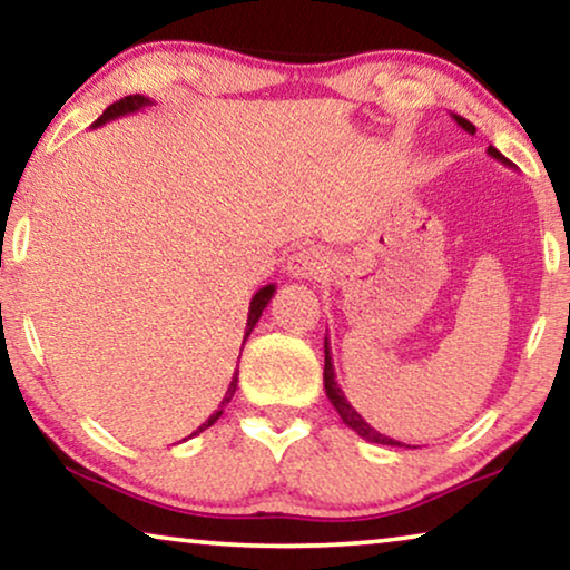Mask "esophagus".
Masks as SVG:
<instances>
[{
    "label": "esophagus",
    "instance_id": "esophagus-1",
    "mask_svg": "<svg viewBox=\"0 0 570 570\" xmlns=\"http://www.w3.org/2000/svg\"><path fill=\"white\" fill-rule=\"evenodd\" d=\"M326 267H330V256H326L322 248L311 246L295 252L291 259H287V272L298 279H316L322 277Z\"/></svg>",
    "mask_w": 570,
    "mask_h": 570
}]
</instances>
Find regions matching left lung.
<instances>
[{
    "mask_svg": "<svg viewBox=\"0 0 570 570\" xmlns=\"http://www.w3.org/2000/svg\"><path fill=\"white\" fill-rule=\"evenodd\" d=\"M451 116H454V121L459 124V127H462L464 131H470V135H474V124L472 121H466L464 116H456V114H451ZM488 155H490V158H495L498 163H503V166L513 168V163L505 160L503 155L495 150V147H488ZM334 376H337V373H334V365H332V347H330V340L324 337V389H326V396H330L332 407L340 412L342 423H345L347 428H353V431L361 435V439L371 441V443H384V446H404V443L389 439V435L379 433L371 423H365V417L353 407V404L347 402L345 392H342L337 379H334Z\"/></svg>",
    "mask_w": 570,
    "mask_h": 570,
    "instance_id": "obj_1",
    "label": "left lung"
}]
</instances>
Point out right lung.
<instances>
[{"label": "right lung", "instance_id": "1", "mask_svg": "<svg viewBox=\"0 0 570 570\" xmlns=\"http://www.w3.org/2000/svg\"><path fill=\"white\" fill-rule=\"evenodd\" d=\"M155 100H150L147 96H124L121 100H116V104H111L106 108L104 114L98 116L96 119V124H92V127H100V124H106V121H111V119H119V116H127V114H135V111H142V108H147V106H153ZM272 295H275V285H264V287H259V291H256V295L252 298V306H248V318H246V332H244V342L248 340V334L254 332V326H256V322H259V316H262V311L267 308V303H269V298ZM244 350V347H240ZM236 389H238V373H233V379H230V386H228V392H225V396H223V402H220V407H217L213 415H209L205 423H202L197 431H194L191 435H197V433H202V431H207L209 425H215L217 423V417L223 415V407L225 404H228L230 400H233V394H236Z\"/></svg>", "mask_w": 570, "mask_h": 570}]
</instances>
